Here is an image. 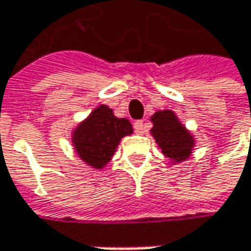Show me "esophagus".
Wrapping results in <instances>:
<instances>
[{
	"label": "esophagus",
	"instance_id": "obj_1",
	"mask_svg": "<svg viewBox=\"0 0 251 251\" xmlns=\"http://www.w3.org/2000/svg\"><path fill=\"white\" fill-rule=\"evenodd\" d=\"M133 129H135V132L136 133H144V130H145V122L144 121H136L135 124H133Z\"/></svg>",
	"mask_w": 251,
	"mask_h": 251
}]
</instances>
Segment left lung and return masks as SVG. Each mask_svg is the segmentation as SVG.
<instances>
[{
    "mask_svg": "<svg viewBox=\"0 0 251 251\" xmlns=\"http://www.w3.org/2000/svg\"><path fill=\"white\" fill-rule=\"evenodd\" d=\"M150 121L152 122V129L150 130L152 138L172 164L183 163L192 157L196 139L180 122L176 112L170 109L157 110Z\"/></svg>",
    "mask_w": 251,
    "mask_h": 251,
    "instance_id": "left-lung-1",
    "label": "left lung"
}]
</instances>
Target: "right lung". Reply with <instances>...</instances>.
<instances>
[{"instance_id": "obj_1", "label": "right lung", "mask_w": 251, "mask_h": 251, "mask_svg": "<svg viewBox=\"0 0 251 251\" xmlns=\"http://www.w3.org/2000/svg\"><path fill=\"white\" fill-rule=\"evenodd\" d=\"M133 127L125 118H116L113 110L97 106L71 132V142L81 161L101 170L113 158L122 138L132 135Z\"/></svg>"}]
</instances>
